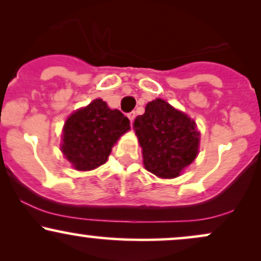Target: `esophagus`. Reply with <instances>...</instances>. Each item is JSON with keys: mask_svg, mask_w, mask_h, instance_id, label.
<instances>
[{"mask_svg": "<svg viewBox=\"0 0 261 261\" xmlns=\"http://www.w3.org/2000/svg\"><path fill=\"white\" fill-rule=\"evenodd\" d=\"M135 117H136V113H135V112H131V113H128V114H127V118L130 119L131 125H133V122L135 120Z\"/></svg>", "mask_w": 261, "mask_h": 261, "instance_id": "esophagus-1", "label": "esophagus"}]
</instances>
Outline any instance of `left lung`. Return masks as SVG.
<instances>
[{
	"label": "left lung",
	"instance_id": "8db88e82",
	"mask_svg": "<svg viewBox=\"0 0 261 261\" xmlns=\"http://www.w3.org/2000/svg\"><path fill=\"white\" fill-rule=\"evenodd\" d=\"M144 168L161 178H174L196 159L200 134L196 121L156 98L134 122Z\"/></svg>",
	"mask_w": 261,
	"mask_h": 261
}]
</instances>
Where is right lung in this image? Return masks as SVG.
Listing matches in <instances>:
<instances>
[{
  "mask_svg": "<svg viewBox=\"0 0 261 261\" xmlns=\"http://www.w3.org/2000/svg\"><path fill=\"white\" fill-rule=\"evenodd\" d=\"M128 130V119L97 98L69 115L63 127L61 149L76 170H93L105 164L113 146Z\"/></svg>",
  "mask_w": 261,
  "mask_h": 261,
  "instance_id": "1",
  "label": "right lung"
}]
</instances>
